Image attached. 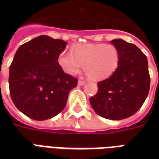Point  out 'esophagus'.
<instances>
[{
	"label": "esophagus",
	"mask_w": 159,
	"mask_h": 159,
	"mask_svg": "<svg viewBox=\"0 0 159 159\" xmlns=\"http://www.w3.org/2000/svg\"><path fill=\"white\" fill-rule=\"evenodd\" d=\"M77 83H78L79 86H82V85H84L85 83H86V82H85L84 80H78V82H77Z\"/></svg>",
	"instance_id": "esophagus-1"
}]
</instances>
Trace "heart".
I'll return each instance as SVG.
<instances>
[{
  "mask_svg": "<svg viewBox=\"0 0 159 159\" xmlns=\"http://www.w3.org/2000/svg\"><path fill=\"white\" fill-rule=\"evenodd\" d=\"M70 52L58 56V64L66 73L75 75L84 66V71L92 80L107 78L116 72L120 63V51L113 44L85 43L75 46Z\"/></svg>",
  "mask_w": 159,
  "mask_h": 159,
  "instance_id": "obj_1",
  "label": "heart"
}]
</instances>
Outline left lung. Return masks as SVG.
I'll use <instances>...</instances> for the list:
<instances>
[{
	"label": "left lung",
	"mask_w": 159,
	"mask_h": 159,
	"mask_svg": "<svg viewBox=\"0 0 159 159\" xmlns=\"http://www.w3.org/2000/svg\"><path fill=\"white\" fill-rule=\"evenodd\" d=\"M120 51L116 72L97 83L90 98L95 112L103 118L119 120L133 116L143 106L150 87L147 57L133 43L117 39L111 42Z\"/></svg>",
	"instance_id": "8db88e82"
}]
</instances>
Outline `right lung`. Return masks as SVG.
Masks as SVG:
<instances>
[{"label":"right lung","instance_id":"obj_1","mask_svg":"<svg viewBox=\"0 0 159 159\" xmlns=\"http://www.w3.org/2000/svg\"><path fill=\"white\" fill-rule=\"evenodd\" d=\"M67 42L41 35L17 49L10 67L9 87L16 108L29 118L45 120L64 109L77 78L67 74L58 56Z\"/></svg>","mask_w":159,"mask_h":159}]
</instances>
